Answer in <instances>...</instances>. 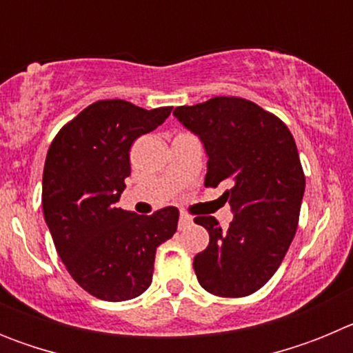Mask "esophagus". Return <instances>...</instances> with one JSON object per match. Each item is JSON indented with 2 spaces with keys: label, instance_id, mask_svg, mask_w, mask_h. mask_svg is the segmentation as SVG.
Masks as SVG:
<instances>
[{
  "label": "esophagus",
  "instance_id": "esophagus-1",
  "mask_svg": "<svg viewBox=\"0 0 353 353\" xmlns=\"http://www.w3.org/2000/svg\"><path fill=\"white\" fill-rule=\"evenodd\" d=\"M192 223V217L191 215H187V214H180V221H179V224H180V228H185V226H189V224Z\"/></svg>",
  "mask_w": 353,
  "mask_h": 353
}]
</instances>
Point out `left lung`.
<instances>
[{"mask_svg":"<svg viewBox=\"0 0 353 353\" xmlns=\"http://www.w3.org/2000/svg\"><path fill=\"white\" fill-rule=\"evenodd\" d=\"M173 114L203 143L205 185L232 183L224 192L233 212L228 230L212 215L194 219L210 235L194 256L196 277L219 297L251 295L279 269L297 232L305 189L297 145L279 118L239 97H214Z\"/></svg>","mask_w":353,"mask_h":353,"instance_id":"obj_1","label":"left lung"}]
</instances>
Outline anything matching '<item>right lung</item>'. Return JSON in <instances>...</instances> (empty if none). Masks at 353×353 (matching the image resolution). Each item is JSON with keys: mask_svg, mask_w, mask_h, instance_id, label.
Here are the masks:
<instances>
[{"mask_svg": "<svg viewBox=\"0 0 353 353\" xmlns=\"http://www.w3.org/2000/svg\"><path fill=\"white\" fill-rule=\"evenodd\" d=\"M173 108L99 101L56 134L42 179V208L56 251L93 297L121 302L152 285L155 251L173 236L179 208L152 215L117 208L130 174V146Z\"/></svg>", "mask_w": 353, "mask_h": 353, "instance_id": "obj_1", "label": "right lung"}]
</instances>
